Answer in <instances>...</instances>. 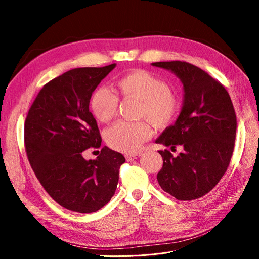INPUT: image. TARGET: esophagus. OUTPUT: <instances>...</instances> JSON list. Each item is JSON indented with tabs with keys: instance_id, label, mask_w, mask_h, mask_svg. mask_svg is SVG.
Instances as JSON below:
<instances>
[{
	"instance_id": "1",
	"label": "esophagus",
	"mask_w": 259,
	"mask_h": 259,
	"mask_svg": "<svg viewBox=\"0 0 259 259\" xmlns=\"http://www.w3.org/2000/svg\"><path fill=\"white\" fill-rule=\"evenodd\" d=\"M140 156V154H126L125 155V159H126V161H132V160H134V159H137V158H139Z\"/></svg>"
}]
</instances>
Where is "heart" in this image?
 Here are the masks:
<instances>
[{
  "mask_svg": "<svg viewBox=\"0 0 259 259\" xmlns=\"http://www.w3.org/2000/svg\"><path fill=\"white\" fill-rule=\"evenodd\" d=\"M117 86L124 97L142 100L138 115L154 127L165 128L174 121L179 108L178 97L160 77L146 70H136L121 77ZM91 107L99 121L109 122L117 113L119 97L107 86H100L93 94ZM151 135L147 121H119L106 131V140L114 150L135 153Z\"/></svg>",
  "mask_w": 259,
  "mask_h": 259,
  "instance_id": "b5f03b06",
  "label": "heart"
}]
</instances>
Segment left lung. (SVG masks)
Masks as SVG:
<instances>
[{
	"instance_id": "left-lung-1",
	"label": "left lung",
	"mask_w": 259,
	"mask_h": 259,
	"mask_svg": "<svg viewBox=\"0 0 259 259\" xmlns=\"http://www.w3.org/2000/svg\"><path fill=\"white\" fill-rule=\"evenodd\" d=\"M152 66L169 70L184 85V104L174 125L155 143L171 149L182 145L176 158L160 150L163 158L158 182L180 201L199 199L219 183L232 156L237 116L225 86L201 68L186 61H160Z\"/></svg>"
}]
</instances>
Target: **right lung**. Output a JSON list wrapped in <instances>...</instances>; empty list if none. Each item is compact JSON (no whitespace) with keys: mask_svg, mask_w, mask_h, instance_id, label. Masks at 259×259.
Here are the masks:
<instances>
[{"mask_svg":"<svg viewBox=\"0 0 259 259\" xmlns=\"http://www.w3.org/2000/svg\"><path fill=\"white\" fill-rule=\"evenodd\" d=\"M114 67L76 68L55 77L38 92L25 121L26 152L36 178L52 199L76 213H94L110 201L125 162L108 147L96 160L83 158L89 148H100L89 106L93 92Z\"/></svg>","mask_w":259,"mask_h":259,"instance_id":"obj_1","label":"right lung"}]
</instances>
